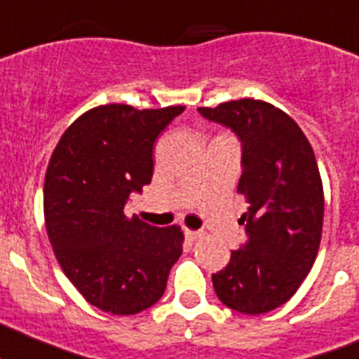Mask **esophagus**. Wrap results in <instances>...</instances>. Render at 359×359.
I'll return each mask as SVG.
<instances>
[{
  "label": "esophagus",
  "instance_id": "esophagus-1",
  "mask_svg": "<svg viewBox=\"0 0 359 359\" xmlns=\"http://www.w3.org/2000/svg\"><path fill=\"white\" fill-rule=\"evenodd\" d=\"M184 235H186V238L187 240H191V242H194V240H198V238H201V236H203V233L201 231H193V229H184Z\"/></svg>",
  "mask_w": 359,
  "mask_h": 359
}]
</instances>
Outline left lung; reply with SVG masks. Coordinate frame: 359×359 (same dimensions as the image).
I'll return each mask as SVG.
<instances>
[{
	"mask_svg": "<svg viewBox=\"0 0 359 359\" xmlns=\"http://www.w3.org/2000/svg\"><path fill=\"white\" fill-rule=\"evenodd\" d=\"M198 110L242 142L236 191L249 203L240 217L249 240L212 284L226 307L264 314L297 293L318 256L325 217L318 161L300 126L272 103L243 98Z\"/></svg>",
	"mask_w": 359,
	"mask_h": 359,
	"instance_id": "8db88e82",
	"label": "left lung"
}]
</instances>
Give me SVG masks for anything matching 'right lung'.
I'll use <instances>...</instances> for the list:
<instances>
[{
  "instance_id": "add662e5",
  "label": "right lung",
  "mask_w": 359,
  "mask_h": 359,
  "mask_svg": "<svg viewBox=\"0 0 359 359\" xmlns=\"http://www.w3.org/2000/svg\"><path fill=\"white\" fill-rule=\"evenodd\" d=\"M184 109L95 107L52 152L43 186L48 240L69 283L100 311L131 316L154 305L182 254L180 226L156 228L128 217L124 205L151 182L156 138Z\"/></svg>"
}]
</instances>
